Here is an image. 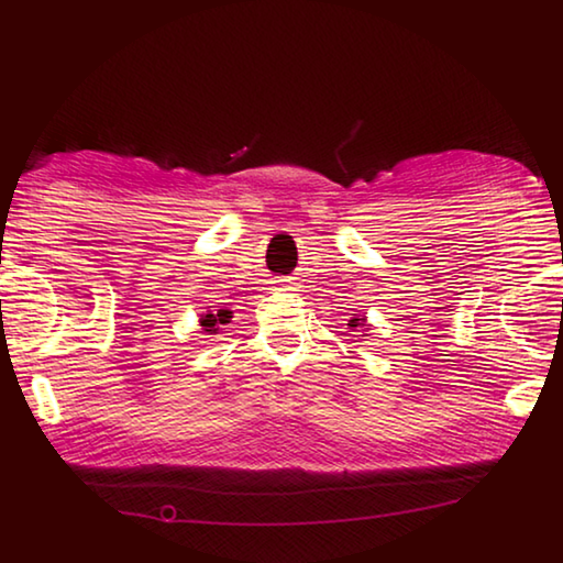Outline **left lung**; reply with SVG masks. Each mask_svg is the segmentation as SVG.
<instances>
[{
  "label": "left lung",
  "mask_w": 563,
  "mask_h": 563,
  "mask_svg": "<svg viewBox=\"0 0 563 563\" xmlns=\"http://www.w3.org/2000/svg\"><path fill=\"white\" fill-rule=\"evenodd\" d=\"M357 322H360V318H355V320H350V328H357Z\"/></svg>",
  "instance_id": "obj_1"
}]
</instances>
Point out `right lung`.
Here are the masks:
<instances>
[{"mask_svg": "<svg viewBox=\"0 0 563 563\" xmlns=\"http://www.w3.org/2000/svg\"><path fill=\"white\" fill-rule=\"evenodd\" d=\"M228 318H231V312H228V310H221V312H218V316H213V312H208V316H203L201 325H203L206 332H216L218 330L216 325H225Z\"/></svg>", "mask_w": 563, "mask_h": 563, "instance_id": "obj_1", "label": "right lung"}]
</instances>
